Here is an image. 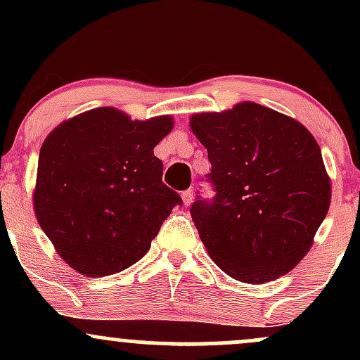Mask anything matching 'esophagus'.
Here are the masks:
<instances>
[{
    "mask_svg": "<svg viewBox=\"0 0 360 360\" xmlns=\"http://www.w3.org/2000/svg\"><path fill=\"white\" fill-rule=\"evenodd\" d=\"M181 198H183L184 206L191 205L193 203V189H186V191H183V194H181Z\"/></svg>",
    "mask_w": 360,
    "mask_h": 360,
    "instance_id": "obj_1",
    "label": "esophagus"
}]
</instances>
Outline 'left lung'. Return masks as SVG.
<instances>
[{
  "label": "left lung",
  "mask_w": 360,
  "mask_h": 360,
  "mask_svg": "<svg viewBox=\"0 0 360 360\" xmlns=\"http://www.w3.org/2000/svg\"><path fill=\"white\" fill-rule=\"evenodd\" d=\"M189 127L212 164L217 196L194 201L191 217L214 264L247 284L269 283L298 266L332 200L308 128L252 101L193 115Z\"/></svg>",
  "instance_id": "obj_1"
}]
</instances>
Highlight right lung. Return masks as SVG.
<instances>
[{
  "label": "right lung",
  "instance_id": "add662e5",
  "mask_svg": "<svg viewBox=\"0 0 360 360\" xmlns=\"http://www.w3.org/2000/svg\"><path fill=\"white\" fill-rule=\"evenodd\" d=\"M172 127L169 115L142 122L103 106L65 120L44 140L35 217L74 271L103 278L134 266L183 203L162 183L154 155Z\"/></svg>",
  "mask_w": 360,
  "mask_h": 360
}]
</instances>
